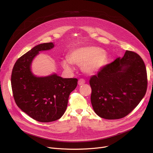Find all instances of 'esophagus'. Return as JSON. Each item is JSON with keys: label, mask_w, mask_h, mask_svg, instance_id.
<instances>
[{"label": "esophagus", "mask_w": 153, "mask_h": 153, "mask_svg": "<svg viewBox=\"0 0 153 153\" xmlns=\"http://www.w3.org/2000/svg\"><path fill=\"white\" fill-rule=\"evenodd\" d=\"M85 81L83 79H80L79 81H78V84L79 85H82L85 84Z\"/></svg>", "instance_id": "34e87169"}]
</instances>
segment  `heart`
Instances as JSON below:
<instances>
[{
	"mask_svg": "<svg viewBox=\"0 0 153 153\" xmlns=\"http://www.w3.org/2000/svg\"><path fill=\"white\" fill-rule=\"evenodd\" d=\"M108 61L107 52L102 48L94 46H85L73 49L68 54V60L61 61L62 68L72 71V64L81 66L85 74L94 75L98 73L106 66Z\"/></svg>",
	"mask_w": 153,
	"mask_h": 153,
	"instance_id": "heart-1",
	"label": "heart"
}]
</instances>
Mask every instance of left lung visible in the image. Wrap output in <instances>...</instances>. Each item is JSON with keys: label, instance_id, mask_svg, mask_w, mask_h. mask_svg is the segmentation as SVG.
Masks as SVG:
<instances>
[{"label": "left lung", "instance_id": "obj_1", "mask_svg": "<svg viewBox=\"0 0 153 153\" xmlns=\"http://www.w3.org/2000/svg\"><path fill=\"white\" fill-rule=\"evenodd\" d=\"M91 103L102 118L125 117L137 106L147 89L145 64L136 53L126 51L123 57L107 64L90 79Z\"/></svg>", "mask_w": 153, "mask_h": 153}]
</instances>
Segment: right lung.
<instances>
[{
    "instance_id": "obj_1",
    "label": "right lung",
    "mask_w": 153,
    "mask_h": 153,
    "mask_svg": "<svg viewBox=\"0 0 153 153\" xmlns=\"http://www.w3.org/2000/svg\"><path fill=\"white\" fill-rule=\"evenodd\" d=\"M54 47L53 43L35 46L16 61L12 72L11 84L16 104L39 122L59 119L66 110L69 94L77 85L76 78H62L56 73L36 76L32 72V62L39 52Z\"/></svg>"
}]
</instances>
